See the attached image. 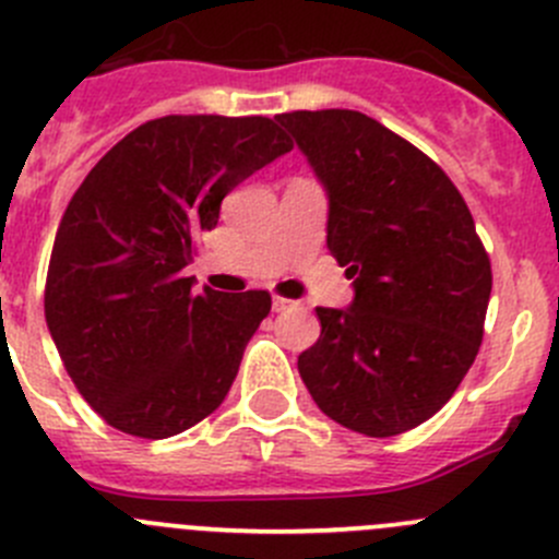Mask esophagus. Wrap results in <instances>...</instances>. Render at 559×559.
<instances>
[{
	"instance_id": "34e87169",
	"label": "esophagus",
	"mask_w": 559,
	"mask_h": 559,
	"mask_svg": "<svg viewBox=\"0 0 559 559\" xmlns=\"http://www.w3.org/2000/svg\"><path fill=\"white\" fill-rule=\"evenodd\" d=\"M289 308H297V300H289V297L273 295V311H289Z\"/></svg>"
}]
</instances>
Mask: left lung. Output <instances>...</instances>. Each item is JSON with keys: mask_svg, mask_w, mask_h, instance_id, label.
<instances>
[{"mask_svg": "<svg viewBox=\"0 0 559 559\" xmlns=\"http://www.w3.org/2000/svg\"><path fill=\"white\" fill-rule=\"evenodd\" d=\"M328 188V248L349 308H317L297 368L319 409L366 437H395L448 404L484 341L491 262L451 177L349 108L278 114Z\"/></svg>", "mask_w": 559, "mask_h": 559, "instance_id": "left-lung-1", "label": "left lung"}]
</instances>
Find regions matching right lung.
Returning a JSON list of instances; mask_svg holds the SVG:
<instances>
[{
	"instance_id": "add662e5",
	"label": "right lung",
	"mask_w": 559,
	"mask_h": 559,
	"mask_svg": "<svg viewBox=\"0 0 559 559\" xmlns=\"http://www.w3.org/2000/svg\"><path fill=\"white\" fill-rule=\"evenodd\" d=\"M270 117L171 114L114 144L70 199L46 275V322L86 404L114 429L166 440L215 412L270 313L182 270L246 177L289 153Z\"/></svg>"
}]
</instances>
